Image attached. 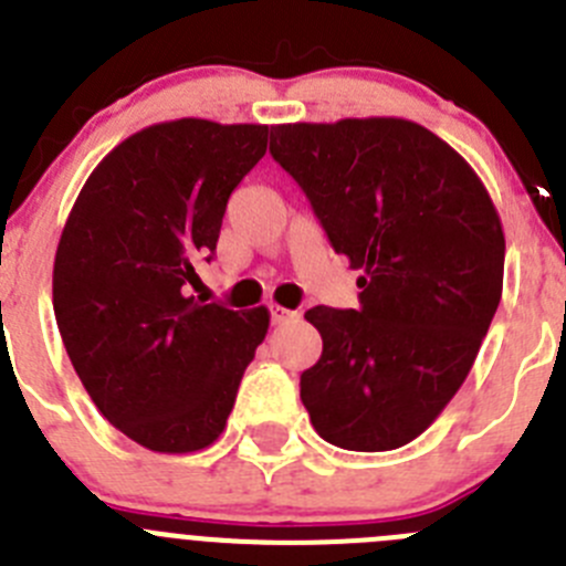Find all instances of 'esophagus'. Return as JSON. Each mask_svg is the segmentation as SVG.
I'll return each instance as SVG.
<instances>
[{
	"label": "esophagus",
	"mask_w": 566,
	"mask_h": 566,
	"mask_svg": "<svg viewBox=\"0 0 566 566\" xmlns=\"http://www.w3.org/2000/svg\"><path fill=\"white\" fill-rule=\"evenodd\" d=\"M269 317H272L274 326H280V323H286L289 317H294V312H289V308H283V306H277V303H272V306H269Z\"/></svg>",
	"instance_id": "1"
}]
</instances>
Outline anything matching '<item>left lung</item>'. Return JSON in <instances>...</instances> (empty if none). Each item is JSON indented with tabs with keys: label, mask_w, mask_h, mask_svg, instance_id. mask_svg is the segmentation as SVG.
Returning a JSON list of instances; mask_svg holds the SVG:
<instances>
[{
	"label": "left lung",
	"mask_w": 566,
	"mask_h": 566,
	"mask_svg": "<svg viewBox=\"0 0 566 566\" xmlns=\"http://www.w3.org/2000/svg\"><path fill=\"white\" fill-rule=\"evenodd\" d=\"M269 153L363 269L359 308L306 312L323 337L300 374L314 431L345 451L402 448L462 388L499 308L496 207L457 149L405 118L277 124Z\"/></svg>",
	"instance_id": "1"
}]
</instances>
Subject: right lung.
<instances>
[{
    "label": "right lung",
    "instance_id": "obj_1",
    "mask_svg": "<svg viewBox=\"0 0 566 566\" xmlns=\"http://www.w3.org/2000/svg\"><path fill=\"white\" fill-rule=\"evenodd\" d=\"M266 124L178 118L129 135L93 169L64 223L53 312L109 424L158 453L221 437L269 312L198 303L229 195L266 155Z\"/></svg>",
    "mask_w": 566,
    "mask_h": 566
}]
</instances>
